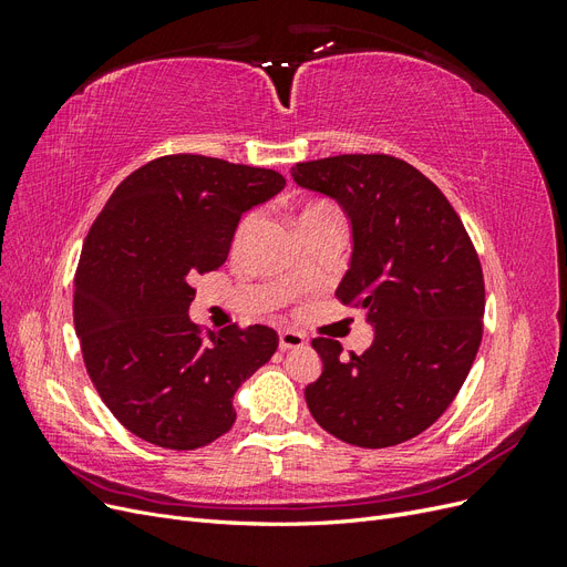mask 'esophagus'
<instances>
[{"mask_svg": "<svg viewBox=\"0 0 567 567\" xmlns=\"http://www.w3.org/2000/svg\"><path fill=\"white\" fill-rule=\"evenodd\" d=\"M307 340L300 331H290V329H284L279 331V348L281 350H298V348H305Z\"/></svg>", "mask_w": 567, "mask_h": 567, "instance_id": "obj_1", "label": "esophagus"}]
</instances>
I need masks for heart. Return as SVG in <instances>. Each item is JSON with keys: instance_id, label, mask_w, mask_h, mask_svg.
<instances>
[{"instance_id": "obj_1", "label": "heart", "mask_w": 567, "mask_h": 567, "mask_svg": "<svg viewBox=\"0 0 567 567\" xmlns=\"http://www.w3.org/2000/svg\"><path fill=\"white\" fill-rule=\"evenodd\" d=\"M340 219V213L333 203L323 200V198H317V200H307L300 205L298 210V225L300 229L312 225V221H319V219ZM257 227V213H246L241 217V221H238L236 229H234V238H231V248L234 250H241L246 246V241L250 238L252 229Z\"/></svg>"}]
</instances>
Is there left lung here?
Wrapping results in <instances>:
<instances>
[{
	"instance_id": "1",
	"label": "left lung",
	"mask_w": 567,
	"mask_h": 567,
	"mask_svg": "<svg viewBox=\"0 0 567 567\" xmlns=\"http://www.w3.org/2000/svg\"><path fill=\"white\" fill-rule=\"evenodd\" d=\"M293 179L336 198L352 221V262L336 298L369 310L373 342L340 359L312 338L321 375L305 388L315 421L367 450L431 427L461 390L483 340L485 281L475 246L440 188L388 153L296 163Z\"/></svg>"
}]
</instances>
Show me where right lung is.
<instances>
[{
	"instance_id": "right-lung-1",
	"label": "right lung",
	"mask_w": 567,
	"mask_h": 567,
	"mask_svg": "<svg viewBox=\"0 0 567 567\" xmlns=\"http://www.w3.org/2000/svg\"><path fill=\"white\" fill-rule=\"evenodd\" d=\"M286 186L277 169L175 153L120 182L84 238L73 319L111 414L156 447L198 450L236 421L234 394L279 348L269 326L205 333L194 281L225 265L238 219Z\"/></svg>"
}]
</instances>
